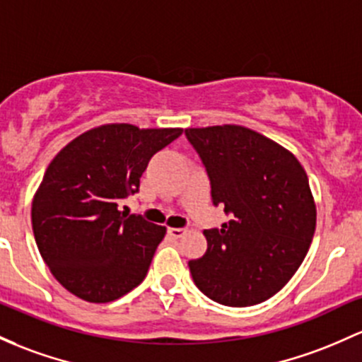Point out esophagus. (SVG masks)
Listing matches in <instances>:
<instances>
[{
	"label": "esophagus",
	"instance_id": "obj_1",
	"mask_svg": "<svg viewBox=\"0 0 362 362\" xmlns=\"http://www.w3.org/2000/svg\"><path fill=\"white\" fill-rule=\"evenodd\" d=\"M185 233H187V228H168V235L172 237V239H180Z\"/></svg>",
	"mask_w": 362,
	"mask_h": 362
}]
</instances>
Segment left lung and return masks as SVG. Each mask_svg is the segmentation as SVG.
Segmentation results:
<instances>
[{"mask_svg": "<svg viewBox=\"0 0 362 362\" xmlns=\"http://www.w3.org/2000/svg\"><path fill=\"white\" fill-rule=\"evenodd\" d=\"M211 182L213 204L232 214L204 230L208 249L189 261L197 288L232 308L259 304L293 276L309 251L316 204L291 151L240 125L185 129Z\"/></svg>", "mask_w": 362, "mask_h": 362, "instance_id": "obj_1", "label": "left lung"}]
</instances>
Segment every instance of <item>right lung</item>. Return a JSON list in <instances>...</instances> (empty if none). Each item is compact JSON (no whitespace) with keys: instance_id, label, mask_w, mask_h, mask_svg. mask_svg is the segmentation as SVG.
I'll return each instance as SVG.
<instances>
[{"instance_id":"right-lung-1","label":"right lung","mask_w":362,"mask_h":362,"mask_svg":"<svg viewBox=\"0 0 362 362\" xmlns=\"http://www.w3.org/2000/svg\"><path fill=\"white\" fill-rule=\"evenodd\" d=\"M182 129L106 123L75 137L47 166L33 199V230L59 284L87 303H111L146 278L165 226L120 211L151 158Z\"/></svg>"}]
</instances>
